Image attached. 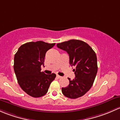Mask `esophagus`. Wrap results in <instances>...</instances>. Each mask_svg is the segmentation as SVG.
<instances>
[{"label": "esophagus", "instance_id": "1", "mask_svg": "<svg viewBox=\"0 0 120 120\" xmlns=\"http://www.w3.org/2000/svg\"><path fill=\"white\" fill-rule=\"evenodd\" d=\"M61 76H59V75H56V78H58V79H60L61 78Z\"/></svg>", "mask_w": 120, "mask_h": 120}]
</instances>
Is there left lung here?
<instances>
[{
	"label": "left lung",
	"mask_w": 120,
	"mask_h": 120,
	"mask_svg": "<svg viewBox=\"0 0 120 120\" xmlns=\"http://www.w3.org/2000/svg\"><path fill=\"white\" fill-rule=\"evenodd\" d=\"M58 48L66 51L69 64L75 67V78L69 80L68 86L62 88L66 97L76 99L86 94L92 86L98 71L97 58L95 51L86 42L70 40L56 44Z\"/></svg>",
	"instance_id": "8db88e82"
}]
</instances>
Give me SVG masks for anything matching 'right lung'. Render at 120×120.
Wrapping results in <instances>:
<instances>
[{
  "label": "right lung",
  "instance_id": "obj_1",
  "mask_svg": "<svg viewBox=\"0 0 120 120\" xmlns=\"http://www.w3.org/2000/svg\"><path fill=\"white\" fill-rule=\"evenodd\" d=\"M55 44L29 42L21 45L15 54L14 70L17 81L23 91L31 97L39 98L46 94L56 77L54 73L46 75L41 71L45 53Z\"/></svg>",
  "mask_w": 120,
  "mask_h": 120
}]
</instances>
